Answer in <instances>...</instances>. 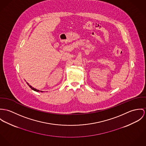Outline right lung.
Returning <instances> with one entry per match:
<instances>
[{"label": "right lung", "mask_w": 146, "mask_h": 146, "mask_svg": "<svg viewBox=\"0 0 146 146\" xmlns=\"http://www.w3.org/2000/svg\"><path fill=\"white\" fill-rule=\"evenodd\" d=\"M27 84L29 86V87H30V88H31L32 90H33V91H36V92H39V91H40V90H37V89H36V88H35L33 87H32L31 85H30V84H29L28 83H27ZM41 91V92H43V91Z\"/></svg>", "instance_id": "right-lung-1"}]
</instances>
